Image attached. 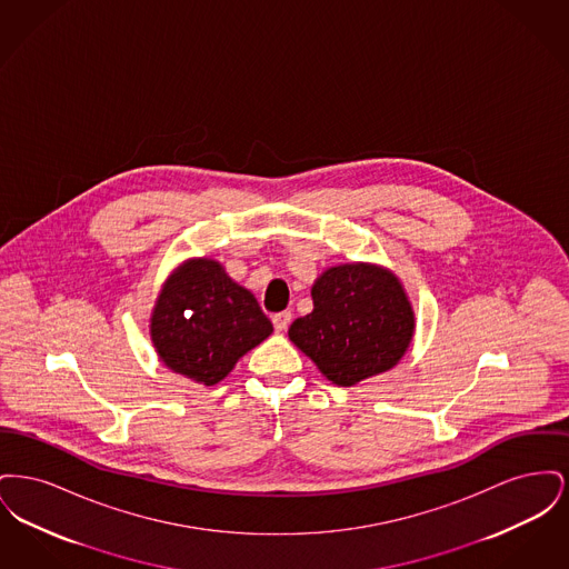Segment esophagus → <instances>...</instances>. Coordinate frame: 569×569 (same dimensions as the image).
<instances>
[{"label": "esophagus", "instance_id": "34e87169", "mask_svg": "<svg viewBox=\"0 0 569 569\" xmlns=\"http://www.w3.org/2000/svg\"><path fill=\"white\" fill-rule=\"evenodd\" d=\"M290 322H292V313H290V311H281V313H274V316H272V326H274L277 332L288 330Z\"/></svg>", "mask_w": 569, "mask_h": 569}]
</instances>
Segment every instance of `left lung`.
<instances>
[{"label": "left lung", "mask_w": 569, "mask_h": 569, "mask_svg": "<svg viewBox=\"0 0 569 569\" xmlns=\"http://www.w3.org/2000/svg\"><path fill=\"white\" fill-rule=\"evenodd\" d=\"M313 311L288 337L337 386L395 369L406 356L416 313L401 279L376 262L326 269L311 286Z\"/></svg>", "instance_id": "1"}]
</instances>
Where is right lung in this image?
I'll use <instances>...</instances> for the list:
<instances>
[{
    "instance_id": "right-lung-1",
    "label": "right lung",
    "mask_w": 569,
    "mask_h": 569,
    "mask_svg": "<svg viewBox=\"0 0 569 569\" xmlns=\"http://www.w3.org/2000/svg\"><path fill=\"white\" fill-rule=\"evenodd\" d=\"M271 332L256 297L207 256L168 274L149 320L163 367L204 386L219 383Z\"/></svg>"
}]
</instances>
